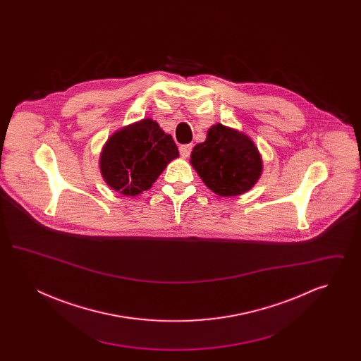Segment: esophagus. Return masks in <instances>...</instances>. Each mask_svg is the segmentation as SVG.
<instances>
[{
	"mask_svg": "<svg viewBox=\"0 0 361 361\" xmlns=\"http://www.w3.org/2000/svg\"><path fill=\"white\" fill-rule=\"evenodd\" d=\"M178 150H180V154L183 155L184 158H187L192 152V145H181Z\"/></svg>",
	"mask_w": 361,
	"mask_h": 361,
	"instance_id": "esophagus-1",
	"label": "esophagus"
}]
</instances>
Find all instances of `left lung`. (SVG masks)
Segmentation results:
<instances>
[{"label": "left lung", "mask_w": 361, "mask_h": 361, "mask_svg": "<svg viewBox=\"0 0 361 361\" xmlns=\"http://www.w3.org/2000/svg\"><path fill=\"white\" fill-rule=\"evenodd\" d=\"M190 164L207 187L224 197L253 188L262 172L261 155L252 139L221 123L193 147Z\"/></svg>", "instance_id": "obj_1"}]
</instances>
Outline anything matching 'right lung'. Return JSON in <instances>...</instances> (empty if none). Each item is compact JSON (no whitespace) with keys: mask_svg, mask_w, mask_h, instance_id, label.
Listing matches in <instances>:
<instances>
[{"mask_svg":"<svg viewBox=\"0 0 361 361\" xmlns=\"http://www.w3.org/2000/svg\"><path fill=\"white\" fill-rule=\"evenodd\" d=\"M178 157V149L158 123L143 119L130 124L104 145L100 171L104 181L126 196L152 188L166 165Z\"/></svg>","mask_w":361,"mask_h":361,"instance_id":"add662e5","label":"right lung"}]
</instances>
